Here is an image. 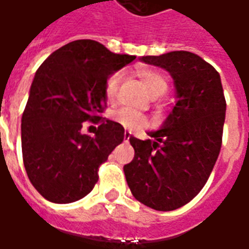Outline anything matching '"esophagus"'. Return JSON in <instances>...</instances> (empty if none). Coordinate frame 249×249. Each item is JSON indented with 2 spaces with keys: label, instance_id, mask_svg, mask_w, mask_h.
<instances>
[{
  "label": "esophagus",
  "instance_id": "1",
  "mask_svg": "<svg viewBox=\"0 0 249 249\" xmlns=\"http://www.w3.org/2000/svg\"><path fill=\"white\" fill-rule=\"evenodd\" d=\"M130 137V130H125L124 132V140L128 141Z\"/></svg>",
  "mask_w": 249,
  "mask_h": 249
}]
</instances>
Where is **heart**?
<instances>
[{
	"mask_svg": "<svg viewBox=\"0 0 249 249\" xmlns=\"http://www.w3.org/2000/svg\"><path fill=\"white\" fill-rule=\"evenodd\" d=\"M136 73H137V76L140 77L142 85L151 96L152 94H162L167 90L168 82L165 80V77L162 76L160 71L148 69V68H137ZM121 77H123V74L120 71H116L113 74H110L108 80H107L105 96H107L108 100H113L116 97ZM112 119L117 124L123 125L124 128H128V129H137V128H142V126L146 125L145 117L140 112H137L136 109L128 108V107L120 108L116 112H113Z\"/></svg>",
	"mask_w": 249,
	"mask_h": 249,
	"instance_id": "heart-1",
	"label": "heart"
}]
</instances>
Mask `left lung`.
Instances as JSON below:
<instances>
[{"label": "left lung", "instance_id": "8db88e82", "mask_svg": "<svg viewBox=\"0 0 249 249\" xmlns=\"http://www.w3.org/2000/svg\"><path fill=\"white\" fill-rule=\"evenodd\" d=\"M140 61L172 76L176 105L161 128L130 137L133 160L124 165L132 195L156 211H173L189 203L207 183L221 148L225 104L220 74L201 57L185 51L142 56Z\"/></svg>", "mask_w": 249, "mask_h": 249}]
</instances>
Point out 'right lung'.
Listing matches in <instances>:
<instances>
[{"label": "right lung", "instance_id": "right-lung-1", "mask_svg": "<svg viewBox=\"0 0 249 249\" xmlns=\"http://www.w3.org/2000/svg\"><path fill=\"white\" fill-rule=\"evenodd\" d=\"M136 58L116 54L93 40L53 52L36 71L21 120L22 159L30 183L46 200L68 204L85 197L98 167L124 140V128L100 117L110 74ZM99 126L82 135V123Z\"/></svg>", "mask_w": 249, "mask_h": 249}]
</instances>
